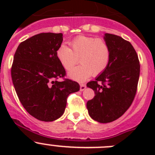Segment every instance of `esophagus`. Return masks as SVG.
Listing matches in <instances>:
<instances>
[{
  "label": "esophagus",
  "instance_id": "34e87169",
  "mask_svg": "<svg viewBox=\"0 0 155 155\" xmlns=\"http://www.w3.org/2000/svg\"><path fill=\"white\" fill-rule=\"evenodd\" d=\"M85 88H86V85H85V84H80V91H84Z\"/></svg>",
  "mask_w": 155,
  "mask_h": 155
}]
</instances>
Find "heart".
<instances>
[{
    "label": "heart",
    "instance_id": "obj_1",
    "mask_svg": "<svg viewBox=\"0 0 155 155\" xmlns=\"http://www.w3.org/2000/svg\"><path fill=\"white\" fill-rule=\"evenodd\" d=\"M70 48L61 44L56 51L61 64L66 70H70L78 62L81 65L69 73L71 79L84 82L89 77L102 73L109 65L111 50L109 44L102 38L79 36L69 43Z\"/></svg>",
    "mask_w": 155,
    "mask_h": 155
}]
</instances>
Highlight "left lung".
<instances>
[{"mask_svg": "<svg viewBox=\"0 0 155 155\" xmlns=\"http://www.w3.org/2000/svg\"><path fill=\"white\" fill-rule=\"evenodd\" d=\"M104 40L111 50L107 68L87 82L95 96L87 102L91 118L100 123L118 119L134 101L140 78V64L137 51L130 42L115 34H105Z\"/></svg>", "mask_w": 155, "mask_h": 155, "instance_id": "1", "label": "left lung"}]
</instances>
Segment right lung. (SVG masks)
<instances>
[{
    "label": "right lung",
    "mask_w": 155,
    "mask_h": 155,
    "mask_svg": "<svg viewBox=\"0 0 155 155\" xmlns=\"http://www.w3.org/2000/svg\"><path fill=\"white\" fill-rule=\"evenodd\" d=\"M63 34L41 33L18 45L11 76L18 97L33 117L52 121L64 114L69 94L79 91V83L64 78L66 71L56 55Z\"/></svg>",
    "instance_id": "1"
}]
</instances>
